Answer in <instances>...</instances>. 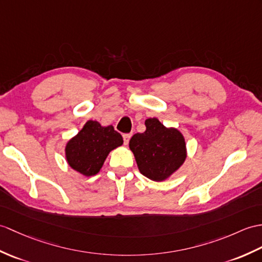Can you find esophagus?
Here are the masks:
<instances>
[{"label":"esophagus","mask_w":262,"mask_h":262,"mask_svg":"<svg viewBox=\"0 0 262 262\" xmlns=\"http://www.w3.org/2000/svg\"><path fill=\"white\" fill-rule=\"evenodd\" d=\"M132 137V134H124L123 135V138H124V144L127 145L129 143V139Z\"/></svg>","instance_id":"esophagus-1"}]
</instances>
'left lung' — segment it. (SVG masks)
I'll list each match as a JSON object with an SVG mask.
<instances>
[{"label": "left lung", "instance_id": "8db88e82", "mask_svg": "<svg viewBox=\"0 0 262 262\" xmlns=\"http://www.w3.org/2000/svg\"><path fill=\"white\" fill-rule=\"evenodd\" d=\"M146 130L129 141L139 172L146 178L161 182L168 179L186 159V145L182 133L164 126L157 118L145 120Z\"/></svg>", "mask_w": 262, "mask_h": 262}]
</instances>
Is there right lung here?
<instances>
[{
  "label": "right lung",
  "mask_w": 262,
  "mask_h": 262,
  "mask_svg": "<svg viewBox=\"0 0 262 262\" xmlns=\"http://www.w3.org/2000/svg\"><path fill=\"white\" fill-rule=\"evenodd\" d=\"M123 137L112 125L103 127L88 120L82 129L66 145V160L69 166L84 176L100 171L108 154L123 145Z\"/></svg>",
  "instance_id": "obj_1"
}]
</instances>
